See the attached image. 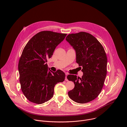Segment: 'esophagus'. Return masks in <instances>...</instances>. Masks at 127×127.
Returning a JSON list of instances; mask_svg holds the SVG:
<instances>
[{
  "label": "esophagus",
  "instance_id": "34e87169",
  "mask_svg": "<svg viewBox=\"0 0 127 127\" xmlns=\"http://www.w3.org/2000/svg\"><path fill=\"white\" fill-rule=\"evenodd\" d=\"M65 74H66V77H65V81H68V79L67 78V76L68 75V73H65Z\"/></svg>",
  "mask_w": 127,
  "mask_h": 127
}]
</instances>
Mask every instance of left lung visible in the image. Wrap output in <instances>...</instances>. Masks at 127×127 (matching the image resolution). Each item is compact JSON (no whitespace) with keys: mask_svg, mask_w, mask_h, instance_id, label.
<instances>
[{"mask_svg":"<svg viewBox=\"0 0 127 127\" xmlns=\"http://www.w3.org/2000/svg\"><path fill=\"white\" fill-rule=\"evenodd\" d=\"M66 40L75 50L76 62L82 68L83 73L81 78L67 76L75 85L68 95L77 103L91 101L100 93L106 75L107 57L104 48L94 36L86 32L69 34Z\"/></svg>","mask_w":127,"mask_h":127,"instance_id":"8db88e82","label":"left lung"}]
</instances>
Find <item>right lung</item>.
Masks as SVG:
<instances>
[{
  "label": "right lung",
  "mask_w": 127,
  "mask_h": 127,
  "mask_svg": "<svg viewBox=\"0 0 127 127\" xmlns=\"http://www.w3.org/2000/svg\"><path fill=\"white\" fill-rule=\"evenodd\" d=\"M66 35L42 31L35 34L25 47L18 69L22 91L31 102L42 104L48 101L53 96L55 85L64 81V72L49 71L46 62Z\"/></svg>",
  "instance_id": "obj_1"
}]
</instances>
